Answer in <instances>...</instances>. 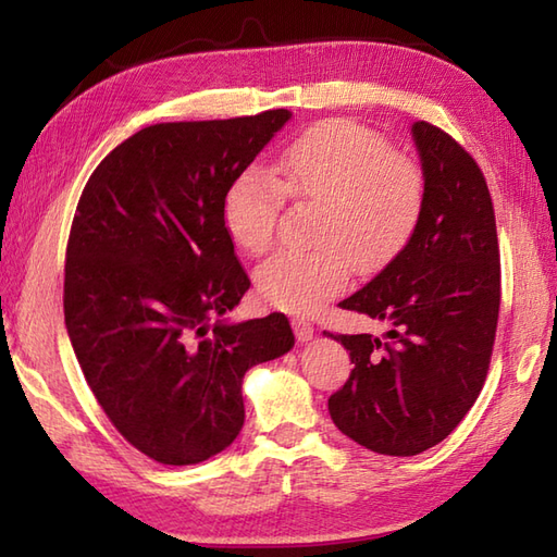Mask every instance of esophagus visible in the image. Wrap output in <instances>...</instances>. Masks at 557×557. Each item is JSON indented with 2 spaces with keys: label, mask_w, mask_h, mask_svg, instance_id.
<instances>
[{
  "label": "esophagus",
  "mask_w": 557,
  "mask_h": 557,
  "mask_svg": "<svg viewBox=\"0 0 557 557\" xmlns=\"http://www.w3.org/2000/svg\"><path fill=\"white\" fill-rule=\"evenodd\" d=\"M292 327H294V335H297V339H299V342H309V339H313L315 327H313L309 321H304V318H294V321H292Z\"/></svg>",
  "instance_id": "34e87169"
}]
</instances>
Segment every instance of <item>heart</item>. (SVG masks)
Masks as SVG:
<instances>
[{
    "mask_svg": "<svg viewBox=\"0 0 557 557\" xmlns=\"http://www.w3.org/2000/svg\"><path fill=\"white\" fill-rule=\"evenodd\" d=\"M287 196L321 203L315 246L270 256L256 270V287L280 311L315 313L349 285L354 265L377 270L407 246L425 186L419 164L387 138L337 120L292 140L275 160V174L251 164L234 176L222 200L232 242L248 256L268 251Z\"/></svg>",
    "mask_w": 557,
    "mask_h": 557,
    "instance_id": "1",
    "label": "heart"
}]
</instances>
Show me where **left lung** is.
I'll return each instance as SVG.
<instances>
[{
	"label": "left lung",
	"instance_id": "left-lung-1",
	"mask_svg": "<svg viewBox=\"0 0 557 557\" xmlns=\"http://www.w3.org/2000/svg\"><path fill=\"white\" fill-rule=\"evenodd\" d=\"M423 210L407 246L339 306L383 337L330 335L354 369L330 395L337 429L377 455L411 457L457 429L486 383L500 311V248L486 176L457 140L411 126Z\"/></svg>",
	"mask_w": 557,
	"mask_h": 557
}]
</instances>
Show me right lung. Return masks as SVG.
Segmentation results:
<instances>
[{
	"instance_id": "right-lung-1",
	"label": "right lung",
	"mask_w": 557,
	"mask_h": 557,
	"mask_svg": "<svg viewBox=\"0 0 557 557\" xmlns=\"http://www.w3.org/2000/svg\"><path fill=\"white\" fill-rule=\"evenodd\" d=\"M289 116L146 126L81 194L66 333L114 429L160 465H198L232 445L246 371L294 347L285 313L220 321L251 287L224 227V194Z\"/></svg>"
}]
</instances>
